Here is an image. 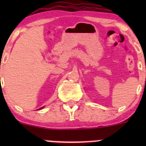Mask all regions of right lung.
<instances>
[{"instance_id":"obj_1","label":"right lung","mask_w":146,"mask_h":146,"mask_svg":"<svg viewBox=\"0 0 146 146\" xmlns=\"http://www.w3.org/2000/svg\"><path fill=\"white\" fill-rule=\"evenodd\" d=\"M42 108H40V109H42Z\"/></svg>"}]
</instances>
